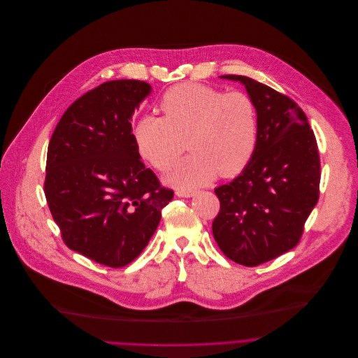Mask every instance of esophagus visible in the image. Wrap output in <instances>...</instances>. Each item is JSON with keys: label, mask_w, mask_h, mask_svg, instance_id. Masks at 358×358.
<instances>
[{"label": "esophagus", "mask_w": 358, "mask_h": 358, "mask_svg": "<svg viewBox=\"0 0 358 358\" xmlns=\"http://www.w3.org/2000/svg\"><path fill=\"white\" fill-rule=\"evenodd\" d=\"M197 193V190H192V189H178L176 190V194L179 197H192Z\"/></svg>", "instance_id": "34e87169"}]
</instances>
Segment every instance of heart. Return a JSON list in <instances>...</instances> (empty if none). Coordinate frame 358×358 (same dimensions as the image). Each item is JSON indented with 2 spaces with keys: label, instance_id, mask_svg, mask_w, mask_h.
Returning a JSON list of instances; mask_svg holds the SVG:
<instances>
[{
  "label": "heart",
  "instance_id": "obj_1",
  "mask_svg": "<svg viewBox=\"0 0 358 358\" xmlns=\"http://www.w3.org/2000/svg\"><path fill=\"white\" fill-rule=\"evenodd\" d=\"M162 117L147 115L134 127L139 155L157 171L173 166L185 150L192 151L169 173L176 187L203 186L219 173L233 178L251 162L258 144V111L244 92L183 83L164 93Z\"/></svg>",
  "mask_w": 358,
  "mask_h": 358
}]
</instances>
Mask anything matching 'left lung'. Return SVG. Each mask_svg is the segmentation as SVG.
<instances>
[{"mask_svg": "<svg viewBox=\"0 0 358 358\" xmlns=\"http://www.w3.org/2000/svg\"><path fill=\"white\" fill-rule=\"evenodd\" d=\"M241 82L258 111V144L233 182L214 189L220 211L213 236L223 254L244 266L268 262L298 245L319 200L320 157L306 114L288 96L251 78Z\"/></svg>", "mask_w": 358, "mask_h": 358, "instance_id": "left-lung-1", "label": "left lung"}]
</instances>
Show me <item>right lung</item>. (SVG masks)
<instances>
[{
    "instance_id": "obj_1",
    "label": "right lung",
    "mask_w": 358,
    "mask_h": 358,
    "mask_svg": "<svg viewBox=\"0 0 358 358\" xmlns=\"http://www.w3.org/2000/svg\"><path fill=\"white\" fill-rule=\"evenodd\" d=\"M150 92L142 80L106 82L67 107L49 141L43 190L62 240L108 268L144 251L173 199L134 142L131 115Z\"/></svg>"
}]
</instances>
